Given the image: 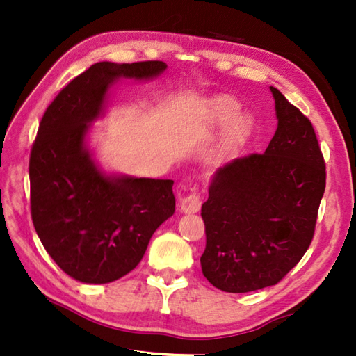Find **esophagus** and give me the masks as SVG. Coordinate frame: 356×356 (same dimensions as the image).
Listing matches in <instances>:
<instances>
[{"instance_id":"1","label":"esophagus","mask_w":356,"mask_h":356,"mask_svg":"<svg viewBox=\"0 0 356 356\" xmlns=\"http://www.w3.org/2000/svg\"><path fill=\"white\" fill-rule=\"evenodd\" d=\"M200 207H202V200H200V195L197 193L188 194L186 197L180 200V209H182L185 214L197 213Z\"/></svg>"}]
</instances>
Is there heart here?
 I'll return each instance as SVG.
<instances>
[{
  "instance_id": "heart-1",
  "label": "heart",
  "mask_w": 356,
  "mask_h": 356,
  "mask_svg": "<svg viewBox=\"0 0 356 356\" xmlns=\"http://www.w3.org/2000/svg\"><path fill=\"white\" fill-rule=\"evenodd\" d=\"M238 110L240 104L234 97L226 95L216 96L208 102V124L217 128L226 125L225 142L228 145H236V143L241 142L251 130V120L241 113L237 115Z\"/></svg>"
}]
</instances>
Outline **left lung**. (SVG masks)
<instances>
[{
    "label": "left lung",
    "instance_id": "1",
    "mask_svg": "<svg viewBox=\"0 0 356 356\" xmlns=\"http://www.w3.org/2000/svg\"><path fill=\"white\" fill-rule=\"evenodd\" d=\"M270 92L278 125L266 151L218 168L202 205V272L225 292L274 286L303 259L326 188L311 120L275 87Z\"/></svg>",
    "mask_w": 356,
    "mask_h": 356
}]
</instances>
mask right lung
Returning a JSON list of instances; mask_svg holds the SVG:
<instances>
[{"instance_id": "right-lung-1", "label": "right lung", "mask_w": 356, "mask_h": 356, "mask_svg": "<svg viewBox=\"0 0 356 356\" xmlns=\"http://www.w3.org/2000/svg\"><path fill=\"white\" fill-rule=\"evenodd\" d=\"M165 69L162 61L93 64L41 119L29 162L32 220L45 251L78 282L102 284L127 275L176 209L172 180L108 176L86 143L118 79H153Z\"/></svg>"}]
</instances>
